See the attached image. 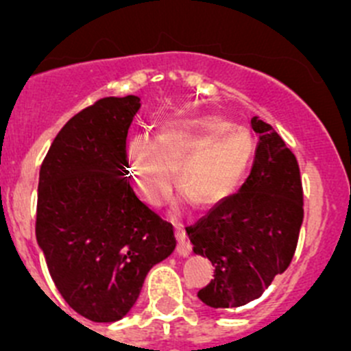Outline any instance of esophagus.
Returning <instances> with one entry per match:
<instances>
[{
    "mask_svg": "<svg viewBox=\"0 0 351 351\" xmlns=\"http://www.w3.org/2000/svg\"><path fill=\"white\" fill-rule=\"evenodd\" d=\"M175 238L176 241H178V246H176V253L180 254V256H189L190 251H192V246H190V243L186 241L185 234H183V231H180V229H176L175 231Z\"/></svg>",
    "mask_w": 351,
    "mask_h": 351,
    "instance_id": "esophagus-1",
    "label": "esophagus"
}]
</instances>
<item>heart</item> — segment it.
<instances>
[{"instance_id":"1","label":"heart","mask_w":351,"mask_h":351,"mask_svg":"<svg viewBox=\"0 0 351 351\" xmlns=\"http://www.w3.org/2000/svg\"><path fill=\"white\" fill-rule=\"evenodd\" d=\"M251 134L221 117H195L166 122L158 137L136 136L127 146L134 192L147 205H159L178 183L185 197L207 207L238 192L253 161Z\"/></svg>"}]
</instances>
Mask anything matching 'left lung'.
I'll return each mask as SVG.
<instances>
[{
  "instance_id": "1",
  "label": "left lung",
  "mask_w": 351,
  "mask_h": 351,
  "mask_svg": "<svg viewBox=\"0 0 351 351\" xmlns=\"http://www.w3.org/2000/svg\"><path fill=\"white\" fill-rule=\"evenodd\" d=\"M260 134L253 168L238 193L186 228L193 253L208 258L214 278L198 299L214 309H234L256 300L295 253L304 219L302 183L295 156L258 117Z\"/></svg>"
}]
</instances>
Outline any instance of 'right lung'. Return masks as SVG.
Wrapping results in <instances>:
<instances>
[{"label": "right lung", "instance_id": "obj_1", "mask_svg": "<svg viewBox=\"0 0 351 351\" xmlns=\"http://www.w3.org/2000/svg\"><path fill=\"white\" fill-rule=\"evenodd\" d=\"M141 98H101L56 136L38 175V247L59 293L86 319L129 314L147 271L176 246L173 226L129 183L125 139Z\"/></svg>", "mask_w": 351, "mask_h": 351}]
</instances>
